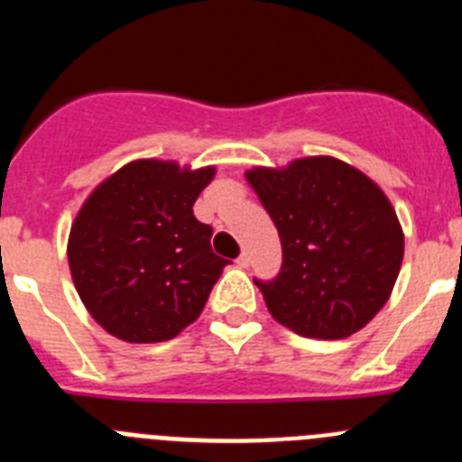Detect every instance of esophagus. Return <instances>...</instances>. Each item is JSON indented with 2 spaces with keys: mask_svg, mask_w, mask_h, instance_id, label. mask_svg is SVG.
Listing matches in <instances>:
<instances>
[{
  "mask_svg": "<svg viewBox=\"0 0 462 462\" xmlns=\"http://www.w3.org/2000/svg\"><path fill=\"white\" fill-rule=\"evenodd\" d=\"M236 263H238L240 268H250V263H252L250 254H247V252H243V254L238 256V261H236Z\"/></svg>",
  "mask_w": 462,
  "mask_h": 462,
  "instance_id": "1",
  "label": "esophagus"
}]
</instances>
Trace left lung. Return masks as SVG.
Wrapping results in <instances>:
<instances>
[{"instance_id":"left-lung-1","label":"left lung","mask_w":462,"mask_h":462,"mask_svg":"<svg viewBox=\"0 0 462 462\" xmlns=\"http://www.w3.org/2000/svg\"><path fill=\"white\" fill-rule=\"evenodd\" d=\"M245 178L282 243L280 275L256 282L273 319L303 337L354 336L386 305L402 266L405 234L389 196L326 154Z\"/></svg>"}]
</instances>
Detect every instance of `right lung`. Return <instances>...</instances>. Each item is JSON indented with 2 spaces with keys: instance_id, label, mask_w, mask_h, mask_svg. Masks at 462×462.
<instances>
[{
  "instance_id": "1",
  "label": "right lung",
  "mask_w": 462,
  "mask_h": 462,
  "mask_svg": "<svg viewBox=\"0 0 462 462\" xmlns=\"http://www.w3.org/2000/svg\"><path fill=\"white\" fill-rule=\"evenodd\" d=\"M215 166L136 159L94 187L71 224L69 271L92 319L117 340L150 345L194 324L228 261L194 201Z\"/></svg>"
}]
</instances>
